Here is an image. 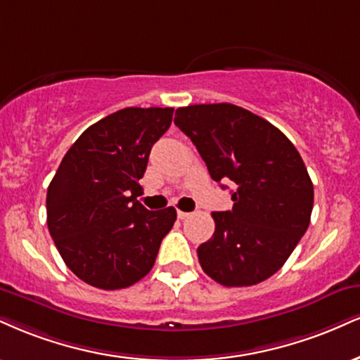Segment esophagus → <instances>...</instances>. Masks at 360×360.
<instances>
[{"mask_svg": "<svg viewBox=\"0 0 360 360\" xmlns=\"http://www.w3.org/2000/svg\"><path fill=\"white\" fill-rule=\"evenodd\" d=\"M189 216H191V213H186V211L177 210V218H179V219H188Z\"/></svg>", "mask_w": 360, "mask_h": 360, "instance_id": "1", "label": "esophagus"}]
</instances>
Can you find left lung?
Instances as JSON below:
<instances>
[{"instance_id": "1", "label": "left lung", "mask_w": 360, "mask_h": 360, "mask_svg": "<svg viewBox=\"0 0 360 360\" xmlns=\"http://www.w3.org/2000/svg\"><path fill=\"white\" fill-rule=\"evenodd\" d=\"M174 124L216 183L236 184L233 210L213 213V236L198 248L201 268L224 287L270 278L305 235L314 207V184L295 146L268 120L233 103L179 107Z\"/></svg>"}]
</instances>
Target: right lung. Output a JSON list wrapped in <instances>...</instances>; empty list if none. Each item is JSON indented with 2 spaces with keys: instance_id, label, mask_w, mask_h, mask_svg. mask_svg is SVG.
I'll list each match as a JSON object with an SVG mask.
<instances>
[{
  "instance_id": "add662e5",
  "label": "right lung",
  "mask_w": 360,
  "mask_h": 360,
  "mask_svg": "<svg viewBox=\"0 0 360 360\" xmlns=\"http://www.w3.org/2000/svg\"><path fill=\"white\" fill-rule=\"evenodd\" d=\"M174 109L127 107L90 125L65 154L46 193V224L65 265L102 290L127 288L154 266L176 221L172 206L137 201L150 149Z\"/></svg>"
}]
</instances>
